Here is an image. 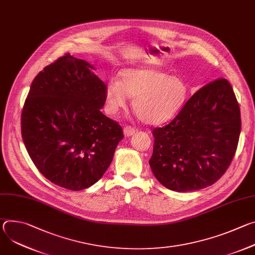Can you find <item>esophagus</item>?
<instances>
[{"mask_svg": "<svg viewBox=\"0 0 255 255\" xmlns=\"http://www.w3.org/2000/svg\"><path fill=\"white\" fill-rule=\"evenodd\" d=\"M123 131H124V135H125L126 137H130V136H132L133 134H135L136 129H135L134 127H132V126H126Z\"/></svg>", "mask_w": 255, "mask_h": 255, "instance_id": "esophagus-1", "label": "esophagus"}]
</instances>
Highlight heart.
<instances>
[{
    "instance_id": "heart-1",
    "label": "heart",
    "mask_w": 255,
    "mask_h": 255,
    "mask_svg": "<svg viewBox=\"0 0 255 255\" xmlns=\"http://www.w3.org/2000/svg\"><path fill=\"white\" fill-rule=\"evenodd\" d=\"M190 88L178 76L155 68L130 67L120 74V82L109 81L105 101L107 110L117 114L132 99L136 116L144 123L157 125L172 118L187 102Z\"/></svg>"
}]
</instances>
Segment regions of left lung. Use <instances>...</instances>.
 I'll use <instances>...</instances> for the list:
<instances>
[{
    "label": "left lung",
    "instance_id": "obj_1",
    "mask_svg": "<svg viewBox=\"0 0 255 255\" xmlns=\"http://www.w3.org/2000/svg\"><path fill=\"white\" fill-rule=\"evenodd\" d=\"M240 130V109L231 85L215 80L197 91L169 124L153 129L151 170L171 191L209 187L229 167Z\"/></svg>",
    "mask_w": 255,
    "mask_h": 255
}]
</instances>
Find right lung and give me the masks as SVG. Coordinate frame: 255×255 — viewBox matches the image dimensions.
Masks as SVG:
<instances>
[{"label": "right lung", "mask_w": 255, "mask_h": 255, "mask_svg": "<svg viewBox=\"0 0 255 255\" xmlns=\"http://www.w3.org/2000/svg\"><path fill=\"white\" fill-rule=\"evenodd\" d=\"M89 62L69 53L36 76L21 115V133L30 158L51 183L87 189L111 164L122 127L108 118L106 85Z\"/></svg>", "instance_id": "1"}]
</instances>
